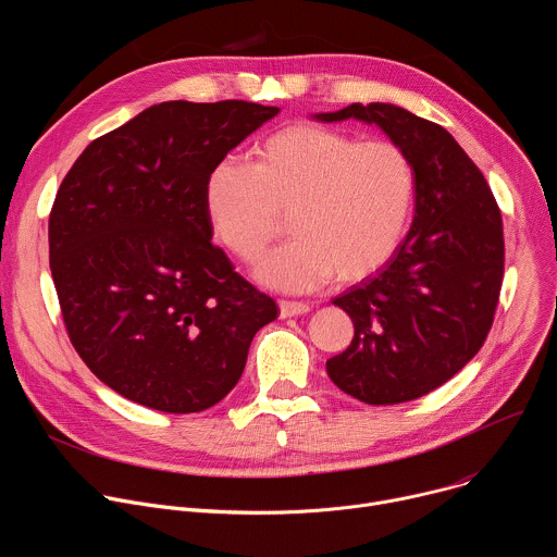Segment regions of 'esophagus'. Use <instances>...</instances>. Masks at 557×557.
I'll list each match as a JSON object with an SVG mask.
<instances>
[{"mask_svg": "<svg viewBox=\"0 0 557 557\" xmlns=\"http://www.w3.org/2000/svg\"><path fill=\"white\" fill-rule=\"evenodd\" d=\"M308 310H310V306L306 301H290V299L280 301V317H282V320H286V317L306 314Z\"/></svg>", "mask_w": 557, "mask_h": 557, "instance_id": "34e87169", "label": "esophagus"}]
</instances>
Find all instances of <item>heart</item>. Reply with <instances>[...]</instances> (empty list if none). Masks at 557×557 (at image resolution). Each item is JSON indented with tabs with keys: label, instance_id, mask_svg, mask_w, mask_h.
<instances>
[{
	"label": "heart",
	"instance_id": "1",
	"mask_svg": "<svg viewBox=\"0 0 557 557\" xmlns=\"http://www.w3.org/2000/svg\"><path fill=\"white\" fill-rule=\"evenodd\" d=\"M410 156L317 123H293L256 147V163L222 158L205 183L213 233L237 260H256L290 215L295 240L260 260L256 277L284 293L333 277H370L401 247L414 207Z\"/></svg>",
	"mask_w": 557,
	"mask_h": 557
}]
</instances>
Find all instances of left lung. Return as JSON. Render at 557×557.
Here are the masks:
<instances>
[{"mask_svg": "<svg viewBox=\"0 0 557 557\" xmlns=\"http://www.w3.org/2000/svg\"><path fill=\"white\" fill-rule=\"evenodd\" d=\"M314 119L374 123L412 161V226L374 277L333 299L350 314L355 337L326 370L370 406L419 399L465 368L490 335L505 273L498 202L454 136L428 119L392 103H352Z\"/></svg>", "mask_w": 557, "mask_h": 557, "instance_id": "8db88e82", "label": "left lung"}]
</instances>
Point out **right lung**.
<instances>
[{
    "label": "right lung",
    "instance_id": "1",
    "mask_svg": "<svg viewBox=\"0 0 557 557\" xmlns=\"http://www.w3.org/2000/svg\"><path fill=\"white\" fill-rule=\"evenodd\" d=\"M280 110L168 101L92 140L48 222L67 337L114 392L145 408L202 412L240 381L275 301L211 245L205 183Z\"/></svg>",
    "mask_w": 557,
    "mask_h": 557
}]
</instances>
